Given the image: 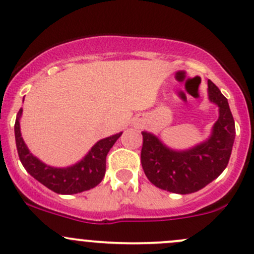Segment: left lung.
<instances>
[{"label": "left lung", "instance_id": "left-lung-1", "mask_svg": "<svg viewBox=\"0 0 254 254\" xmlns=\"http://www.w3.org/2000/svg\"><path fill=\"white\" fill-rule=\"evenodd\" d=\"M207 96L219 107V119L205 141L188 150H173L156 135L142 131L141 165L148 181L157 188L177 194L194 193L226 168L236 135L235 120L226 97L210 79Z\"/></svg>", "mask_w": 254, "mask_h": 254}]
</instances>
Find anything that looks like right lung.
Wrapping results in <instances>:
<instances>
[{"mask_svg":"<svg viewBox=\"0 0 254 254\" xmlns=\"http://www.w3.org/2000/svg\"><path fill=\"white\" fill-rule=\"evenodd\" d=\"M20 108L14 124L18 156L23 167L33 178L58 194H77L98 186L106 175V158L109 150L123 132L99 140L77 163L68 167H53L35 157L25 145L20 134Z\"/></svg>","mask_w":254,"mask_h":254,"instance_id":"obj_1","label":"right lung"}]
</instances>
